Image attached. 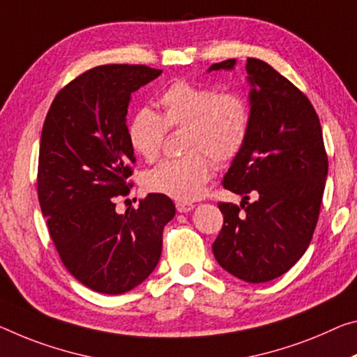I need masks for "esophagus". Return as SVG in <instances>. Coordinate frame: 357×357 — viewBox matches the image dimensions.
<instances>
[{
    "label": "esophagus",
    "mask_w": 357,
    "mask_h": 357,
    "mask_svg": "<svg viewBox=\"0 0 357 357\" xmlns=\"http://www.w3.org/2000/svg\"><path fill=\"white\" fill-rule=\"evenodd\" d=\"M195 208L194 203H188V202H178L176 203V209L179 213H189Z\"/></svg>",
    "instance_id": "obj_1"
}]
</instances>
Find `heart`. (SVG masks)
<instances>
[{
	"label": "heart",
	"mask_w": 357,
	"mask_h": 357,
	"mask_svg": "<svg viewBox=\"0 0 357 357\" xmlns=\"http://www.w3.org/2000/svg\"><path fill=\"white\" fill-rule=\"evenodd\" d=\"M160 116L149 107L135 112L127 139L135 154L155 160L167 130L185 128L183 151L188 155L163 160L143 176L146 190L178 202L203 195L213 173V158L227 163L240 154L251 123L250 105L238 92H219L190 81H176L158 97Z\"/></svg>",
	"instance_id": "obj_1"
}]
</instances>
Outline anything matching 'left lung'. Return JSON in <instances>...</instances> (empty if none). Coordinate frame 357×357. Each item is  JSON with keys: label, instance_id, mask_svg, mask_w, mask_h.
Segmentation results:
<instances>
[{"label": "left lung", "instance_id": "left-lung-1", "mask_svg": "<svg viewBox=\"0 0 357 357\" xmlns=\"http://www.w3.org/2000/svg\"><path fill=\"white\" fill-rule=\"evenodd\" d=\"M235 63L230 59L208 71L234 70ZM246 71L250 133L222 181L243 200L240 206L219 203L224 225L213 252L236 278L265 282L286 273L310 246L329 163L307 95L259 59H248Z\"/></svg>", "mask_w": 357, "mask_h": 357}]
</instances>
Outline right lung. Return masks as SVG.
I'll return each instance as SVG.
<instances>
[{"label": "right lung", "mask_w": 357, "mask_h": 357, "mask_svg": "<svg viewBox=\"0 0 357 357\" xmlns=\"http://www.w3.org/2000/svg\"><path fill=\"white\" fill-rule=\"evenodd\" d=\"M160 75L146 65L92 68L56 93L43 126L38 199L50 238L68 271L101 294L117 296L148 278L176 213L160 194L116 211V197L132 188L130 98Z\"/></svg>", "instance_id": "obj_1"}]
</instances>
